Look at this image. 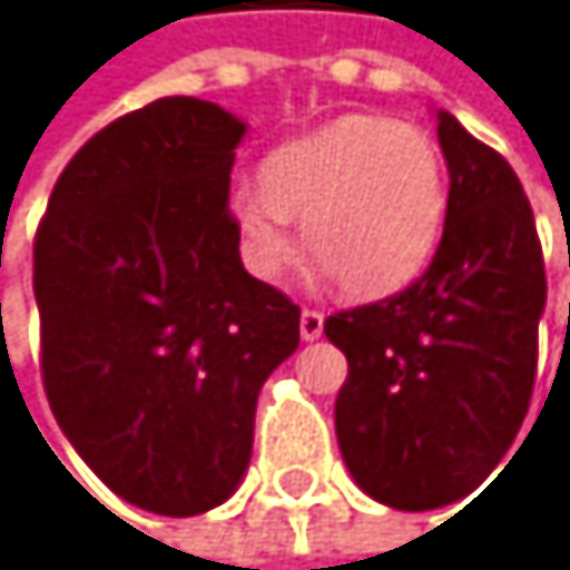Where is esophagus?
Returning a JSON list of instances; mask_svg holds the SVG:
<instances>
[{"label":"esophagus","instance_id":"obj_1","mask_svg":"<svg viewBox=\"0 0 570 570\" xmlns=\"http://www.w3.org/2000/svg\"><path fill=\"white\" fill-rule=\"evenodd\" d=\"M324 334V314L314 311V307H304L301 311V337L304 341H317Z\"/></svg>","mask_w":570,"mask_h":570}]
</instances>
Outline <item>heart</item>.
Returning a JSON list of instances; mask_svg holds the SVG:
<instances>
[{"label": "heart", "mask_w": 570, "mask_h": 570, "mask_svg": "<svg viewBox=\"0 0 570 570\" xmlns=\"http://www.w3.org/2000/svg\"><path fill=\"white\" fill-rule=\"evenodd\" d=\"M450 213V175L439 141L382 114H344L279 145L259 188L233 195L249 266L276 279L297 256L287 219L347 297L395 294L429 266Z\"/></svg>", "instance_id": "1"}]
</instances>
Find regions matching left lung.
<instances>
[{
  "label": "left lung",
  "instance_id": "obj_1",
  "mask_svg": "<svg viewBox=\"0 0 570 570\" xmlns=\"http://www.w3.org/2000/svg\"><path fill=\"white\" fill-rule=\"evenodd\" d=\"M439 148L450 213L429 269L324 321L347 357L334 402L341 456L395 510L453 503L507 456L531 405L548 301L534 213L507 158L445 110Z\"/></svg>",
  "mask_w": 570,
  "mask_h": 570
}]
</instances>
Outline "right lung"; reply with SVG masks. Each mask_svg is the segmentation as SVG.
I'll use <instances>...</instances> for the list:
<instances>
[{"mask_svg": "<svg viewBox=\"0 0 570 570\" xmlns=\"http://www.w3.org/2000/svg\"><path fill=\"white\" fill-rule=\"evenodd\" d=\"M243 131L198 97L110 120L57 178L32 239L50 409L117 497L165 517L239 487L259 389L301 344V307L239 259Z\"/></svg>", "mask_w": 570, "mask_h": 570, "instance_id": "add662e5", "label": "right lung"}]
</instances>
